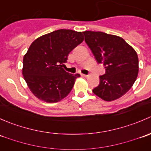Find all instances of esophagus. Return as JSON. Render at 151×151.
I'll list each match as a JSON object with an SVG mask.
<instances>
[{"label": "esophagus", "mask_w": 151, "mask_h": 151, "mask_svg": "<svg viewBox=\"0 0 151 151\" xmlns=\"http://www.w3.org/2000/svg\"><path fill=\"white\" fill-rule=\"evenodd\" d=\"M81 76H82V77H88V75H86V74H81Z\"/></svg>", "instance_id": "1"}]
</instances>
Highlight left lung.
I'll use <instances>...</instances> for the list:
<instances>
[{
  "label": "left lung",
  "instance_id": "obj_1",
  "mask_svg": "<svg viewBox=\"0 0 151 151\" xmlns=\"http://www.w3.org/2000/svg\"><path fill=\"white\" fill-rule=\"evenodd\" d=\"M85 41L105 74L93 93L101 99L111 101L121 98L136 81L139 60L136 51L121 37L100 31L83 32Z\"/></svg>",
  "mask_w": 151,
  "mask_h": 151
}]
</instances>
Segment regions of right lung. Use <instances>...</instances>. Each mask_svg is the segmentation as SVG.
<instances>
[{"mask_svg": "<svg viewBox=\"0 0 151 151\" xmlns=\"http://www.w3.org/2000/svg\"><path fill=\"white\" fill-rule=\"evenodd\" d=\"M84 40L82 32L55 30L36 39L23 57L22 74L33 95L42 101L55 103L68 95L80 77L62 67L71 50Z\"/></svg>", "mask_w": 151, "mask_h": 151, "instance_id": "1", "label": "right lung"}]
</instances>
